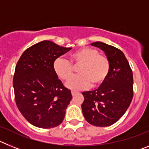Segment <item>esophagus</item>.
Instances as JSON below:
<instances>
[{
	"label": "esophagus",
	"mask_w": 149,
	"mask_h": 149,
	"mask_svg": "<svg viewBox=\"0 0 149 149\" xmlns=\"http://www.w3.org/2000/svg\"><path fill=\"white\" fill-rule=\"evenodd\" d=\"M76 94H77V92H74V91H72V95L74 96Z\"/></svg>",
	"instance_id": "1"
}]
</instances>
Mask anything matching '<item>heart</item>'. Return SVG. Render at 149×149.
Returning a JSON list of instances; mask_svg holds the SVG:
<instances>
[{
	"mask_svg": "<svg viewBox=\"0 0 149 149\" xmlns=\"http://www.w3.org/2000/svg\"><path fill=\"white\" fill-rule=\"evenodd\" d=\"M73 66L79 67L80 74L66 84L72 90L86 89L90 85L93 88L100 86L107 80L110 69L109 59L92 48L77 49L69 55V60L58 57L53 63L55 74L63 81H68L73 76Z\"/></svg>",
	"mask_w": 149,
	"mask_h": 149,
	"instance_id": "heart-1",
	"label": "heart"
}]
</instances>
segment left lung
<instances>
[{
  "label": "left lung",
  "mask_w": 149,
  "mask_h": 149,
  "mask_svg": "<svg viewBox=\"0 0 149 149\" xmlns=\"http://www.w3.org/2000/svg\"><path fill=\"white\" fill-rule=\"evenodd\" d=\"M91 45L104 51L110 69L107 80L98 89L82 93V112L91 125L107 127L119 120L131 104L134 96L132 69L121 50L101 42Z\"/></svg>",
  "instance_id": "1"
}]
</instances>
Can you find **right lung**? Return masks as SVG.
Returning a JSON list of instances; mask_svg holds the SVG:
<instances>
[{
	"label": "right lung",
	"instance_id": "obj_1",
	"mask_svg": "<svg viewBox=\"0 0 149 149\" xmlns=\"http://www.w3.org/2000/svg\"><path fill=\"white\" fill-rule=\"evenodd\" d=\"M71 49L42 41L25 50L15 65V103L26 120L36 127L51 128L63 122L72 95L55 74L53 63Z\"/></svg>",
	"mask_w": 149,
	"mask_h": 149
}]
</instances>
